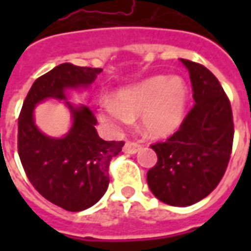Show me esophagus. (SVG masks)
<instances>
[{
    "instance_id": "obj_1",
    "label": "esophagus",
    "mask_w": 251,
    "mask_h": 251,
    "mask_svg": "<svg viewBox=\"0 0 251 251\" xmlns=\"http://www.w3.org/2000/svg\"><path fill=\"white\" fill-rule=\"evenodd\" d=\"M140 145L138 144H136V142H131V141H127L124 145V152L125 153H129V154H134V153H137L138 151H140Z\"/></svg>"
}]
</instances>
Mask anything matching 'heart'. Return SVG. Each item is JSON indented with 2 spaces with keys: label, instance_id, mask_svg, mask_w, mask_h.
<instances>
[{
  "label": "heart",
  "instance_id": "heart-1",
  "mask_svg": "<svg viewBox=\"0 0 251 251\" xmlns=\"http://www.w3.org/2000/svg\"><path fill=\"white\" fill-rule=\"evenodd\" d=\"M187 104L188 88L181 77L156 75L121 88L115 100H102L98 115L111 126L129 125L133 118L140 117L148 137L164 138L181 126Z\"/></svg>",
  "mask_w": 251,
  "mask_h": 251
}]
</instances>
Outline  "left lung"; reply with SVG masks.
Wrapping results in <instances>:
<instances>
[{
  "instance_id": "8db88e82",
  "label": "left lung",
  "mask_w": 251,
  "mask_h": 251,
  "mask_svg": "<svg viewBox=\"0 0 251 251\" xmlns=\"http://www.w3.org/2000/svg\"><path fill=\"white\" fill-rule=\"evenodd\" d=\"M189 72L194 107L180 129L152 149L157 164L148 171L152 194L163 203L187 207L210 195L226 172L234 138L230 100L215 75L180 59Z\"/></svg>"
}]
</instances>
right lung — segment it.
Returning <instances> with one entry per match:
<instances>
[{
  "label": "right lung",
  "mask_w": 251,
  "mask_h": 251,
  "mask_svg": "<svg viewBox=\"0 0 251 251\" xmlns=\"http://www.w3.org/2000/svg\"><path fill=\"white\" fill-rule=\"evenodd\" d=\"M102 68L63 63L32 84L19 117V156L36 191L67 211L94 205L109 187V164L124 141H104L97 133V118L87 106L67 100L68 90L87 88ZM50 98L66 100L73 125L66 136L44 135L35 125L34 107Z\"/></svg>",
  "instance_id": "1"
}]
</instances>
